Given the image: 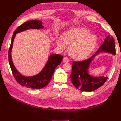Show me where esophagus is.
<instances>
[{"label": "esophagus", "instance_id": "34e87169", "mask_svg": "<svg viewBox=\"0 0 121 121\" xmlns=\"http://www.w3.org/2000/svg\"><path fill=\"white\" fill-rule=\"evenodd\" d=\"M63 61L64 62H69V61H70L69 58L68 57H66V56H65V57L63 58Z\"/></svg>", "mask_w": 121, "mask_h": 121}]
</instances>
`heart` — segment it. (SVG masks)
Listing matches in <instances>:
<instances>
[{
	"label": "heart",
	"instance_id": "heart-1",
	"mask_svg": "<svg viewBox=\"0 0 121 121\" xmlns=\"http://www.w3.org/2000/svg\"><path fill=\"white\" fill-rule=\"evenodd\" d=\"M96 36L91 34L85 28H74L64 34L62 40L58 39L56 43L59 48H65V43L69 46L70 55L74 59L86 58L94 50L97 45Z\"/></svg>",
	"mask_w": 121,
	"mask_h": 121
}]
</instances>
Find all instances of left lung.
Masks as SVG:
<instances>
[{"instance_id":"8db88e82","label":"left lung","mask_w":121,"mask_h":121,"mask_svg":"<svg viewBox=\"0 0 121 121\" xmlns=\"http://www.w3.org/2000/svg\"><path fill=\"white\" fill-rule=\"evenodd\" d=\"M100 52L115 55V42L113 37L110 35L107 36L96 53L91 57L81 62H73L71 79L72 83L77 89L91 92L102 86L107 80V76H93L89 75L88 73L90 64L95 56Z\"/></svg>"}]
</instances>
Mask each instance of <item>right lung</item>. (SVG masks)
<instances>
[{"mask_svg":"<svg viewBox=\"0 0 121 121\" xmlns=\"http://www.w3.org/2000/svg\"><path fill=\"white\" fill-rule=\"evenodd\" d=\"M42 22L39 20H30L25 22L20 25L15 31L12 35L11 45L8 51V59L12 72L18 83L22 86L33 89H40L45 87L49 83L56 68L60 65L63 59V56L52 54L48 58L47 63L42 71L38 74L32 76H25L20 74L14 66L11 59V50L13 43L17 33H20L29 29H43Z\"/></svg>","mask_w":121,"mask_h":121,"instance_id":"obj_1","label":"right lung"}]
</instances>
